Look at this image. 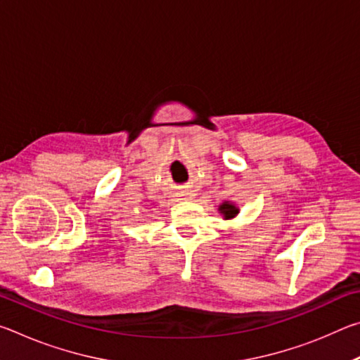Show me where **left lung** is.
<instances>
[{"label": "left lung", "mask_w": 360, "mask_h": 360, "mask_svg": "<svg viewBox=\"0 0 360 360\" xmlns=\"http://www.w3.org/2000/svg\"><path fill=\"white\" fill-rule=\"evenodd\" d=\"M219 212L224 216L225 221H230V219H233L236 214H238L240 210L236 208L233 203L230 202H224L221 206H219Z\"/></svg>", "instance_id": "8db88e82"}]
</instances>
